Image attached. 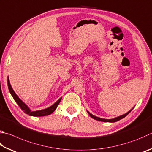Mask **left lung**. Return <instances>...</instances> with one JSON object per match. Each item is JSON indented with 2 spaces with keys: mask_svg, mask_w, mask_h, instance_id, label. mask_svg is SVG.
<instances>
[{
  "mask_svg": "<svg viewBox=\"0 0 152 152\" xmlns=\"http://www.w3.org/2000/svg\"><path fill=\"white\" fill-rule=\"evenodd\" d=\"M133 108H134V107H133ZM133 108H132V109H133ZM132 109L129 110V111H128L127 113H126V114H123L122 115H120V116H118V117L113 118V119H104V118H99V117H97V116H95V115H94L93 114H91V113H90L88 111H87V112H88V114L90 115V116L91 118H92L93 119H94V120H98V121H101V122H117V121H118V120L122 119V118H124V117H126V115H128L129 113L132 111Z\"/></svg>",
  "mask_w": 152,
  "mask_h": 152,
  "instance_id": "obj_1",
  "label": "left lung"
}]
</instances>
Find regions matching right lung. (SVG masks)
<instances>
[{
	"instance_id": "right-lung-1",
	"label": "right lung",
	"mask_w": 152,
	"mask_h": 152,
	"mask_svg": "<svg viewBox=\"0 0 152 152\" xmlns=\"http://www.w3.org/2000/svg\"><path fill=\"white\" fill-rule=\"evenodd\" d=\"M7 83H8V87H9V92L10 93V94L12 95V98H14V100H15V102L17 104L20 106V108L23 110V112L24 113H26V114H28L30 116H45V115H48L51 114L52 112L55 111V110L56 109V107L58 106V105L59 104L60 100H61L62 98H60L59 100H58L56 102H55L54 104H52L51 106H50L47 108L44 109V110H37V111H32L30 110L28 106L24 102L23 100H21L20 98H19L18 96L16 95V94L15 92V91L13 90L12 86L10 84V81H9V78L8 77L7 78Z\"/></svg>"
}]
</instances>
